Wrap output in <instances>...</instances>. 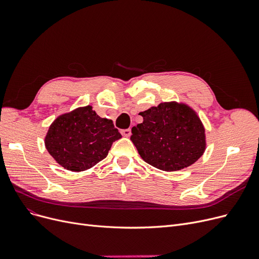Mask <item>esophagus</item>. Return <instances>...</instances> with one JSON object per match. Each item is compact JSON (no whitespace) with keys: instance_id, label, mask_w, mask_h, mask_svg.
Instances as JSON below:
<instances>
[{"instance_id":"esophagus-1","label":"esophagus","mask_w":259,"mask_h":259,"mask_svg":"<svg viewBox=\"0 0 259 259\" xmlns=\"http://www.w3.org/2000/svg\"><path fill=\"white\" fill-rule=\"evenodd\" d=\"M121 134H122V137L129 138L131 136V129H123V130H121Z\"/></svg>"}]
</instances>
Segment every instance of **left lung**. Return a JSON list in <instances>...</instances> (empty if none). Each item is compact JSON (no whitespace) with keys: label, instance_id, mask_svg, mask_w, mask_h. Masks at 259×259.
<instances>
[{"label":"left lung","instance_id":"obj_1","mask_svg":"<svg viewBox=\"0 0 259 259\" xmlns=\"http://www.w3.org/2000/svg\"><path fill=\"white\" fill-rule=\"evenodd\" d=\"M143 122L130 140L142 159L165 171L194 164L205 150V130L196 112L184 104L162 103L140 113Z\"/></svg>","mask_w":259,"mask_h":259}]
</instances>
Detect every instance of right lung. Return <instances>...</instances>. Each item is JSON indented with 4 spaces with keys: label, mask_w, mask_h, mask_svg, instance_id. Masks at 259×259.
I'll list each match as a JSON object with an SVG mask.
<instances>
[{
    "label": "right lung",
    "mask_w": 259,
    "mask_h": 259,
    "mask_svg": "<svg viewBox=\"0 0 259 259\" xmlns=\"http://www.w3.org/2000/svg\"><path fill=\"white\" fill-rule=\"evenodd\" d=\"M121 134L111 119L102 118L91 106L77 108L56 118L46 137V147L59 165L83 171L108 155Z\"/></svg>",
    "instance_id": "obj_1"
}]
</instances>
